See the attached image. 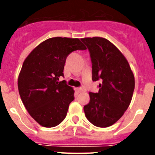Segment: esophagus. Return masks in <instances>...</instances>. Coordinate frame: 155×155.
<instances>
[{"instance_id": "esophagus-1", "label": "esophagus", "mask_w": 155, "mask_h": 155, "mask_svg": "<svg viewBox=\"0 0 155 155\" xmlns=\"http://www.w3.org/2000/svg\"><path fill=\"white\" fill-rule=\"evenodd\" d=\"M76 91L78 93L83 92V91H84V87H78V88H76Z\"/></svg>"}]
</instances>
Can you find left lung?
Here are the masks:
<instances>
[{
  "mask_svg": "<svg viewBox=\"0 0 155 155\" xmlns=\"http://www.w3.org/2000/svg\"><path fill=\"white\" fill-rule=\"evenodd\" d=\"M89 51L92 81H101L98 92H89L84 106L87 120L98 127L118 121L130 104L135 81L128 61L108 39L101 37L81 39Z\"/></svg>",
  "mask_w": 155,
  "mask_h": 155,
  "instance_id": "8db88e82",
  "label": "left lung"
}]
</instances>
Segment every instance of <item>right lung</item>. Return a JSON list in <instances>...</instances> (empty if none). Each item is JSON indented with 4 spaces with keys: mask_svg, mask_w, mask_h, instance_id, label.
<instances>
[{
    "mask_svg": "<svg viewBox=\"0 0 155 155\" xmlns=\"http://www.w3.org/2000/svg\"><path fill=\"white\" fill-rule=\"evenodd\" d=\"M78 50H86L79 39L54 37L41 42L23 63L18 80L21 99L30 116L44 127L59 125L65 119L74 91L59 81L66 59Z\"/></svg>",
    "mask_w": 155,
    "mask_h": 155,
    "instance_id": "add662e5",
    "label": "right lung"
}]
</instances>
